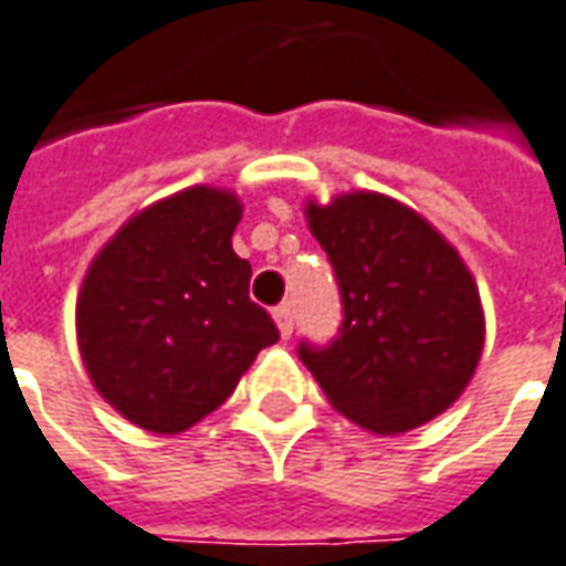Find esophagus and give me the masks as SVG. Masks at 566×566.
Returning <instances> with one entry per match:
<instances>
[{
    "mask_svg": "<svg viewBox=\"0 0 566 566\" xmlns=\"http://www.w3.org/2000/svg\"><path fill=\"white\" fill-rule=\"evenodd\" d=\"M275 324H279V334H282L284 339L294 334V310H291V303H282V306H275Z\"/></svg>",
    "mask_w": 566,
    "mask_h": 566,
    "instance_id": "esophagus-1",
    "label": "esophagus"
}]
</instances>
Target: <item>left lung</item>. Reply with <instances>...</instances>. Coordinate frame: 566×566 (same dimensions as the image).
I'll return each mask as SVG.
<instances>
[{
    "instance_id": "obj_1",
    "label": "left lung",
    "mask_w": 566,
    "mask_h": 566,
    "mask_svg": "<svg viewBox=\"0 0 566 566\" xmlns=\"http://www.w3.org/2000/svg\"><path fill=\"white\" fill-rule=\"evenodd\" d=\"M334 266L343 324L327 346L300 343V361L343 417L401 434L444 413L475 374L484 312L475 279L444 235L379 192L306 205Z\"/></svg>"
}]
</instances>
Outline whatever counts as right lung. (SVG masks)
Returning a JSON list of instances; mask_svg holds the SVG:
<instances>
[{
  "label": "right lung",
  "instance_id": "add662e5",
  "mask_svg": "<svg viewBox=\"0 0 566 566\" xmlns=\"http://www.w3.org/2000/svg\"><path fill=\"white\" fill-rule=\"evenodd\" d=\"M242 201L192 187L134 214L94 256L76 303L94 389L146 432L174 434L227 401L279 339L232 251Z\"/></svg>",
  "mask_w": 566,
  "mask_h": 566
}]
</instances>
